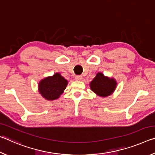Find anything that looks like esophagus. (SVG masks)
<instances>
[{
  "instance_id": "34e87169",
  "label": "esophagus",
  "mask_w": 155,
  "mask_h": 155,
  "mask_svg": "<svg viewBox=\"0 0 155 155\" xmlns=\"http://www.w3.org/2000/svg\"><path fill=\"white\" fill-rule=\"evenodd\" d=\"M82 78H83L82 76H76V77H75L76 81H81V79H82Z\"/></svg>"
}]
</instances>
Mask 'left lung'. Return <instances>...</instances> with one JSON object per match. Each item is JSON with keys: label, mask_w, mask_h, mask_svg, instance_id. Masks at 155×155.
I'll return each mask as SVG.
<instances>
[{"label": "left lung", "mask_w": 155, "mask_h": 155, "mask_svg": "<svg viewBox=\"0 0 155 155\" xmlns=\"http://www.w3.org/2000/svg\"><path fill=\"white\" fill-rule=\"evenodd\" d=\"M117 87V82L114 78L104 76L98 72L90 83V88L94 93L101 97L110 96Z\"/></svg>", "instance_id": "8db88e82"}]
</instances>
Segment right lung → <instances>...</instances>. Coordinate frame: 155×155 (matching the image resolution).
<instances>
[{
	"label": "right lung",
	"mask_w": 155,
	"mask_h": 155,
	"mask_svg": "<svg viewBox=\"0 0 155 155\" xmlns=\"http://www.w3.org/2000/svg\"><path fill=\"white\" fill-rule=\"evenodd\" d=\"M68 81L59 73L48 77L39 83V92L46 100L54 101L59 98L66 88Z\"/></svg>",
	"instance_id": "right-lung-1"
}]
</instances>
